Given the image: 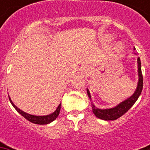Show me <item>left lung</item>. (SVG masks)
<instances>
[{
  "mask_svg": "<svg viewBox=\"0 0 150 150\" xmlns=\"http://www.w3.org/2000/svg\"><path fill=\"white\" fill-rule=\"evenodd\" d=\"M137 64H138V76H139V80L138 84H137V89L134 93V95L132 97H130L129 98L125 100V101L122 102L121 104H120L118 106H116L114 108H111V109H98L97 107H95L93 104H91L92 107V110H93L94 114L99 119H101L103 120H116L121 117L122 116L128 112V110L134 104V103L137 101L138 99L139 96L141 94V91L143 89V85H144V82H143V74L142 71H141V63H140V58L137 59ZM87 93H88V97L91 98V95H90L89 91L87 89Z\"/></svg>",
  "mask_w": 150,
  "mask_h": 150,
  "instance_id": "left-lung-1",
  "label": "left lung"
}]
</instances>
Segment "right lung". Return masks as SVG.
I'll return each instance as SVG.
<instances>
[{
	"label": "right lung",
	"mask_w": 150,
	"mask_h": 150,
	"mask_svg": "<svg viewBox=\"0 0 150 150\" xmlns=\"http://www.w3.org/2000/svg\"><path fill=\"white\" fill-rule=\"evenodd\" d=\"M10 99V103L12 104V105L13 106V107L15 108L17 110V112L18 113H20L24 118H25L26 120H28L30 122L34 123V124H38V125H45V124H49V123L52 122V121L56 119L59 115V112H60L61 107H62V104H60L58 107V108L56 109V110L54 112L51 113L50 115H47V116H33V115H30L28 113H26V112H23L22 110H21L20 109H18V107L13 104V101L11 100V99Z\"/></svg>",
	"instance_id": "obj_1"
}]
</instances>
